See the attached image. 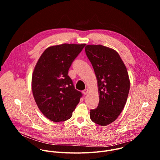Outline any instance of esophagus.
Returning <instances> with one entry per match:
<instances>
[{"mask_svg": "<svg viewBox=\"0 0 160 160\" xmlns=\"http://www.w3.org/2000/svg\"><path fill=\"white\" fill-rule=\"evenodd\" d=\"M88 93V88H86L84 90H83V94L84 95H87Z\"/></svg>", "mask_w": 160, "mask_h": 160, "instance_id": "obj_1", "label": "esophagus"}]
</instances>
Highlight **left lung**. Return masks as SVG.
Wrapping results in <instances>:
<instances>
[{"instance_id":"8db88e82","label":"left lung","mask_w":160,"mask_h":160,"mask_svg":"<svg viewBox=\"0 0 160 160\" xmlns=\"http://www.w3.org/2000/svg\"><path fill=\"white\" fill-rule=\"evenodd\" d=\"M87 56L98 80L99 105L90 110L92 122L106 126L115 121L126 104L130 90L127 68L119 54L102 45H87Z\"/></svg>"}]
</instances>
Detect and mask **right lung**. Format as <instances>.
<instances>
[{
  "label": "right lung",
  "mask_w": 160,
  "mask_h": 160,
  "mask_svg": "<svg viewBox=\"0 0 160 160\" xmlns=\"http://www.w3.org/2000/svg\"><path fill=\"white\" fill-rule=\"evenodd\" d=\"M85 43H62L45 49L32 74V89L43 115L54 122L70 119L82 96L68 75V70Z\"/></svg>",
  "instance_id": "obj_1"
}]
</instances>
